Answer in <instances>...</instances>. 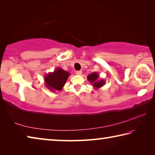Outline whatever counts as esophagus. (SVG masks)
<instances>
[{
	"label": "esophagus",
	"instance_id": "esophagus-1",
	"mask_svg": "<svg viewBox=\"0 0 155 155\" xmlns=\"http://www.w3.org/2000/svg\"><path fill=\"white\" fill-rule=\"evenodd\" d=\"M76 74H77V75H81V74H82V72H81V70H78V71L76 72Z\"/></svg>",
	"mask_w": 155,
	"mask_h": 155
}]
</instances>
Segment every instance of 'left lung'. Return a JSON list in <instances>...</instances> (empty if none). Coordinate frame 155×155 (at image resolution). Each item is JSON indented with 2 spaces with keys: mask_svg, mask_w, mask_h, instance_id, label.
I'll return each mask as SVG.
<instances>
[{
  "mask_svg": "<svg viewBox=\"0 0 155 155\" xmlns=\"http://www.w3.org/2000/svg\"><path fill=\"white\" fill-rule=\"evenodd\" d=\"M99 77V75L98 73L96 72H92L91 74H89L87 76V79L92 84L93 87L96 89H98L100 87H103L104 84V80H98Z\"/></svg>",
  "mask_w": 155,
  "mask_h": 155,
  "instance_id": "8db88e82",
  "label": "left lung"
}]
</instances>
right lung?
Here are the masks:
<instances>
[{"mask_svg": "<svg viewBox=\"0 0 155 155\" xmlns=\"http://www.w3.org/2000/svg\"><path fill=\"white\" fill-rule=\"evenodd\" d=\"M70 73L61 68H57L53 72L49 73L44 78L46 86L52 91H61L69 77Z\"/></svg>", "mask_w": 155, "mask_h": 155, "instance_id": "obj_1", "label": "right lung"}]
</instances>
